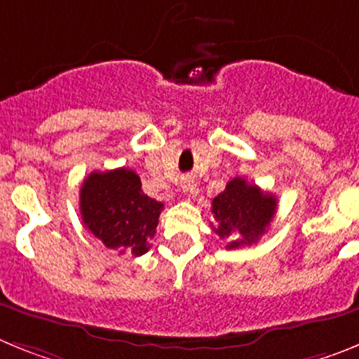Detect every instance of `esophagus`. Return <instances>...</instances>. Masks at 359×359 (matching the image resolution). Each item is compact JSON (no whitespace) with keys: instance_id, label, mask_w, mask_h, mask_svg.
Returning <instances> with one entry per match:
<instances>
[{"instance_id":"34e87169","label":"esophagus","mask_w":359,"mask_h":359,"mask_svg":"<svg viewBox=\"0 0 359 359\" xmlns=\"http://www.w3.org/2000/svg\"><path fill=\"white\" fill-rule=\"evenodd\" d=\"M182 189L185 192H190V194H194L196 189H194V182H190V180H183L182 182Z\"/></svg>"}]
</instances>
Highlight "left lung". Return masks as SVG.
Here are the masks:
<instances>
[{
	"label": "left lung",
	"instance_id": "8db88e82",
	"mask_svg": "<svg viewBox=\"0 0 359 359\" xmlns=\"http://www.w3.org/2000/svg\"><path fill=\"white\" fill-rule=\"evenodd\" d=\"M277 212V198L262 192L243 177H233L212 201L214 231L228 239V250L253 244L266 231Z\"/></svg>",
	"mask_w": 359,
	"mask_h": 359
}]
</instances>
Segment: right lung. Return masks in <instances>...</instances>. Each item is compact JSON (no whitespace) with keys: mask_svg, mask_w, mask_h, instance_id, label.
<instances>
[{"mask_svg":"<svg viewBox=\"0 0 359 359\" xmlns=\"http://www.w3.org/2000/svg\"><path fill=\"white\" fill-rule=\"evenodd\" d=\"M163 205L142 190L131 169L91 172L81 187L82 223L107 248L140 257L149 252Z\"/></svg>","mask_w":359,"mask_h":359,"instance_id":"right-lung-1","label":"right lung"}]
</instances>
